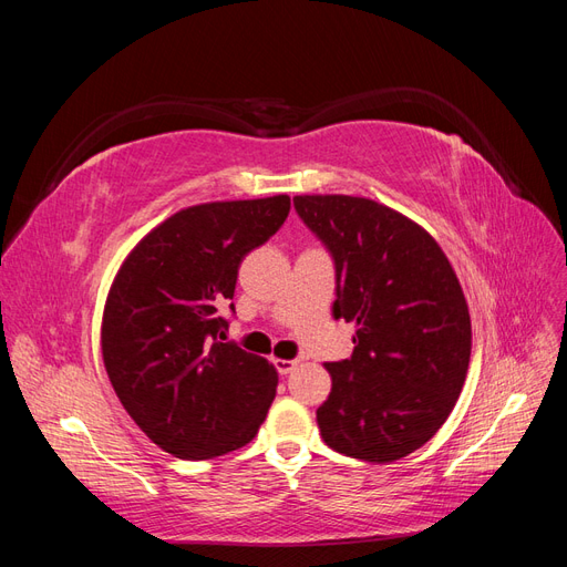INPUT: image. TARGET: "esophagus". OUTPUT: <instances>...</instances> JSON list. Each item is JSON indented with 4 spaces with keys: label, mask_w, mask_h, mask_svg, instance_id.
Returning a JSON list of instances; mask_svg holds the SVG:
<instances>
[{
    "label": "esophagus",
    "mask_w": 567,
    "mask_h": 567,
    "mask_svg": "<svg viewBox=\"0 0 567 567\" xmlns=\"http://www.w3.org/2000/svg\"><path fill=\"white\" fill-rule=\"evenodd\" d=\"M274 367H277V371L281 375H288L290 371L298 367V362H296V359H277V362H274Z\"/></svg>",
    "instance_id": "34e87169"
}]
</instances>
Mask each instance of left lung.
<instances>
[{
	"label": "left lung",
	"mask_w": 567,
	"mask_h": 567,
	"mask_svg": "<svg viewBox=\"0 0 567 567\" xmlns=\"http://www.w3.org/2000/svg\"><path fill=\"white\" fill-rule=\"evenodd\" d=\"M336 267L333 317L357 323L350 359L329 362L317 423L331 450L373 463L423 447L447 421L471 362L461 284L416 221L357 196H296Z\"/></svg>",
	"instance_id": "1"
}]
</instances>
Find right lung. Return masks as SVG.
I'll use <instances>...</instances> for the list:
<instances>
[{
    "instance_id": "1",
    "label": "right lung",
    "mask_w": 567,
    "mask_h": 567,
    "mask_svg": "<svg viewBox=\"0 0 567 567\" xmlns=\"http://www.w3.org/2000/svg\"><path fill=\"white\" fill-rule=\"evenodd\" d=\"M290 198L194 205L127 255L111 286L101 352L111 385L151 442L177 458L244 447L267 419L279 375L267 359L221 342L244 257L269 241Z\"/></svg>"
}]
</instances>
